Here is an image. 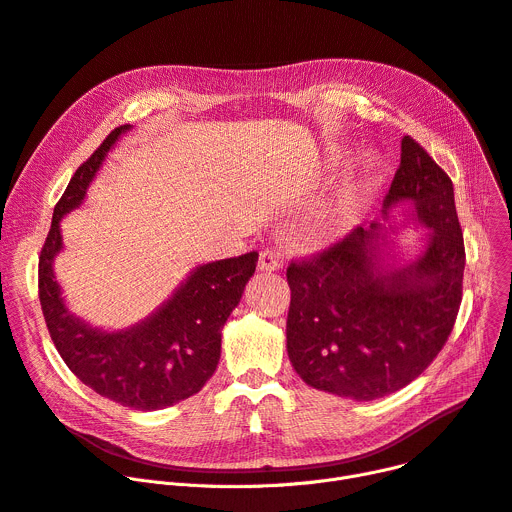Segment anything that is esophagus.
Wrapping results in <instances>:
<instances>
[{
    "instance_id": "obj_1",
    "label": "esophagus",
    "mask_w": 512,
    "mask_h": 512,
    "mask_svg": "<svg viewBox=\"0 0 512 512\" xmlns=\"http://www.w3.org/2000/svg\"><path fill=\"white\" fill-rule=\"evenodd\" d=\"M279 264H281V258H279V254L275 250L266 248V250L260 252V258H258V268L260 270H266V273H273V270L279 268Z\"/></svg>"
}]
</instances>
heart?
Listing matches in <instances>:
<instances>
[{"label": "heart", "instance_id": "heart-1", "mask_svg": "<svg viewBox=\"0 0 512 512\" xmlns=\"http://www.w3.org/2000/svg\"><path fill=\"white\" fill-rule=\"evenodd\" d=\"M376 161L372 157H362L357 161L355 169L343 179L335 194L326 200L320 210L324 223L335 225L341 219L349 217L353 210L362 204L374 188L376 182Z\"/></svg>", "mask_w": 512, "mask_h": 512}]
</instances>
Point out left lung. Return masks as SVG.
<instances>
[{
    "label": "left lung",
    "instance_id": "8db88e82",
    "mask_svg": "<svg viewBox=\"0 0 512 512\" xmlns=\"http://www.w3.org/2000/svg\"><path fill=\"white\" fill-rule=\"evenodd\" d=\"M411 202L432 229L426 252L384 264L380 225H357L322 252L291 260L287 353L306 384L355 401L407 386L444 347L463 299L465 246L455 190L444 169L411 136L382 213Z\"/></svg>",
    "mask_w": 512,
    "mask_h": 512
}]
</instances>
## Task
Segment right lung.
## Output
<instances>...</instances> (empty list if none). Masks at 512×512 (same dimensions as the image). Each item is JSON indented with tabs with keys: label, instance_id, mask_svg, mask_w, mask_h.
Segmentation results:
<instances>
[{
	"label": "right lung",
	"instance_id": "add662e5",
	"mask_svg": "<svg viewBox=\"0 0 512 512\" xmlns=\"http://www.w3.org/2000/svg\"><path fill=\"white\" fill-rule=\"evenodd\" d=\"M126 130L130 126H119L103 140L55 204L39 256V299L51 341L80 382L124 407L153 411L196 395L215 374L221 330L254 275L258 252L198 266L153 316L119 333L70 314L53 275V258L62 250L59 221L80 206L109 148Z\"/></svg>",
	"mask_w": 512,
	"mask_h": 512
}]
</instances>
